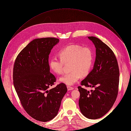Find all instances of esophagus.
<instances>
[{
  "instance_id": "34e87169",
  "label": "esophagus",
  "mask_w": 131,
  "mask_h": 131,
  "mask_svg": "<svg viewBox=\"0 0 131 131\" xmlns=\"http://www.w3.org/2000/svg\"><path fill=\"white\" fill-rule=\"evenodd\" d=\"M67 89H68V91H70V90H73V89H74V88L73 87H71V86H67Z\"/></svg>"
}]
</instances>
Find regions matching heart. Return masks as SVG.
Wrapping results in <instances>:
<instances>
[{
	"label": "heart",
	"instance_id": "b5f03b06",
	"mask_svg": "<svg viewBox=\"0 0 131 131\" xmlns=\"http://www.w3.org/2000/svg\"><path fill=\"white\" fill-rule=\"evenodd\" d=\"M59 57L53 56L50 60V66L57 75L63 73L64 64L70 63L69 73L63 75L59 81L72 85L79 80L81 76L87 75L92 67L93 55L91 50L88 47H82L79 45H70L59 52Z\"/></svg>",
	"mask_w": 131,
	"mask_h": 131
}]
</instances>
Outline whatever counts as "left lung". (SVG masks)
Segmentation results:
<instances>
[{
  "label": "left lung",
  "instance_id": "8db88e82",
  "mask_svg": "<svg viewBox=\"0 0 131 131\" xmlns=\"http://www.w3.org/2000/svg\"><path fill=\"white\" fill-rule=\"evenodd\" d=\"M88 38L96 50L93 69L81 81V85L94 87L90 92L78 86L79 101L82 114L88 118L96 119L104 116L113 105L118 92L119 70L117 59L112 49L98 38Z\"/></svg>",
  "mask_w": 131,
  "mask_h": 131
}]
</instances>
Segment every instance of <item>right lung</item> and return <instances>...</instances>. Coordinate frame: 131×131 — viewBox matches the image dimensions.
<instances>
[{"instance_id": "add662e5", "label": "right lung", "mask_w": 131, "mask_h": 131, "mask_svg": "<svg viewBox=\"0 0 131 131\" xmlns=\"http://www.w3.org/2000/svg\"><path fill=\"white\" fill-rule=\"evenodd\" d=\"M59 42L53 37L36 39L19 53L13 68V83L23 108L33 118L47 122L54 118L67 91L66 85L54 84L55 76L50 71L49 57Z\"/></svg>"}]
</instances>
